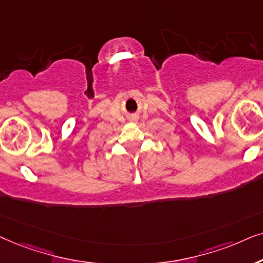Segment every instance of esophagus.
I'll use <instances>...</instances> for the list:
<instances>
[{"label": "esophagus", "mask_w": 263, "mask_h": 263, "mask_svg": "<svg viewBox=\"0 0 263 263\" xmlns=\"http://www.w3.org/2000/svg\"><path fill=\"white\" fill-rule=\"evenodd\" d=\"M135 120H136V119H135Z\"/></svg>", "instance_id": "esophagus-1"}]
</instances>
